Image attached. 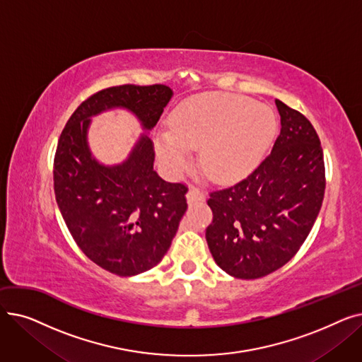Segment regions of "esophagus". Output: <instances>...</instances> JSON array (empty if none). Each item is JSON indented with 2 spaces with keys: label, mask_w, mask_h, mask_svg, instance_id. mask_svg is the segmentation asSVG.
<instances>
[{
  "label": "esophagus",
  "mask_w": 362,
  "mask_h": 362,
  "mask_svg": "<svg viewBox=\"0 0 362 362\" xmlns=\"http://www.w3.org/2000/svg\"><path fill=\"white\" fill-rule=\"evenodd\" d=\"M186 198H187L189 204H194V202L204 201L205 199V194L201 191V189H198L195 186H191V187H189L187 194H186Z\"/></svg>",
  "instance_id": "1"
}]
</instances>
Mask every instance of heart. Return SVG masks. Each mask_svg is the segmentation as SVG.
Wrapping results in <instances>:
<instances>
[{
  "mask_svg": "<svg viewBox=\"0 0 362 362\" xmlns=\"http://www.w3.org/2000/svg\"><path fill=\"white\" fill-rule=\"evenodd\" d=\"M276 133L270 108L230 95H199L177 107L171 130L156 141L158 157L173 175L192 163L194 148L202 146L201 163L208 176L232 180L261 161Z\"/></svg>",
  "mask_w": 362,
  "mask_h": 362,
  "instance_id": "1",
  "label": "heart"
}]
</instances>
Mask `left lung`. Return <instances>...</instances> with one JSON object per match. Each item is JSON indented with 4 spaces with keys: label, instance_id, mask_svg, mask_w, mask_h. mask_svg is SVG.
<instances>
[{
    "label": "left lung",
    "instance_id": "1",
    "mask_svg": "<svg viewBox=\"0 0 362 362\" xmlns=\"http://www.w3.org/2000/svg\"><path fill=\"white\" fill-rule=\"evenodd\" d=\"M281 130L270 154L240 182L210 192L205 238L220 269L258 279L283 267L305 242L325 198L320 138L302 112L276 100Z\"/></svg>",
    "mask_w": 362,
    "mask_h": 362
}]
</instances>
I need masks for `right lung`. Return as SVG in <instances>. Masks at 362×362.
I'll list each match as a JSON object with an SVG mask.
<instances>
[{"mask_svg":"<svg viewBox=\"0 0 362 362\" xmlns=\"http://www.w3.org/2000/svg\"><path fill=\"white\" fill-rule=\"evenodd\" d=\"M165 85H120L92 93L66 123L54 157V194L70 235L101 269L122 277L151 270L173 240L187 202L185 183L154 171V144L142 135L130 157L105 167L90 157V117L123 107L144 129L157 124L170 101Z\"/></svg>","mask_w":362,"mask_h":362,"instance_id":"right-lung-1","label":"right lung"}]
</instances>
